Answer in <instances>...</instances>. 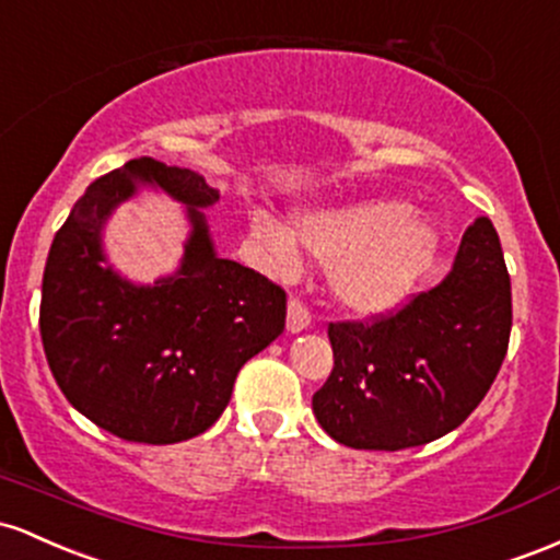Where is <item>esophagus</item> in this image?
Listing matches in <instances>:
<instances>
[{
	"mask_svg": "<svg viewBox=\"0 0 560 560\" xmlns=\"http://www.w3.org/2000/svg\"><path fill=\"white\" fill-rule=\"evenodd\" d=\"M285 325H288V332H301V330H306L312 325V314L304 304H301L299 299H293L291 304H288Z\"/></svg>",
	"mask_w": 560,
	"mask_h": 560,
	"instance_id": "1",
	"label": "esophagus"
}]
</instances>
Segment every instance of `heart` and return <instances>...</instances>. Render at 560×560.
Listing matches in <instances>:
<instances>
[{
    "label": "heart",
    "mask_w": 560,
    "mask_h": 560,
    "mask_svg": "<svg viewBox=\"0 0 560 560\" xmlns=\"http://www.w3.org/2000/svg\"><path fill=\"white\" fill-rule=\"evenodd\" d=\"M296 235L330 264V291L357 317H378L410 296L439 246V232L399 200H360L296 217ZM296 235L272 219H254L250 237L278 275L301 264Z\"/></svg>",
    "instance_id": "obj_1"
}]
</instances>
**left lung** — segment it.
<instances>
[{"label": "left lung", "mask_w": 560, "mask_h": 560, "mask_svg": "<svg viewBox=\"0 0 560 560\" xmlns=\"http://www.w3.org/2000/svg\"><path fill=\"white\" fill-rule=\"evenodd\" d=\"M511 278L487 217L463 235L450 275L397 314L330 323L332 373L312 397L328 436L405 450L455 431L487 397L511 338Z\"/></svg>", "instance_id": "left-lung-1"}]
</instances>
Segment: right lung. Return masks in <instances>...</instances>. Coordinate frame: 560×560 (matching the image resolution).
Segmentation results:
<instances>
[{"label":"right lung","mask_w":560,"mask_h":560,"mask_svg":"<svg viewBox=\"0 0 560 560\" xmlns=\"http://www.w3.org/2000/svg\"><path fill=\"white\" fill-rule=\"evenodd\" d=\"M142 186L186 206L177 273L131 283L107 261L102 230ZM219 192L190 168L135 159L94 179L55 235L42 280L44 354L60 392L113 436L174 444L217 423L237 373L285 328V291L213 248Z\"/></svg>","instance_id":"1"}]
</instances>
